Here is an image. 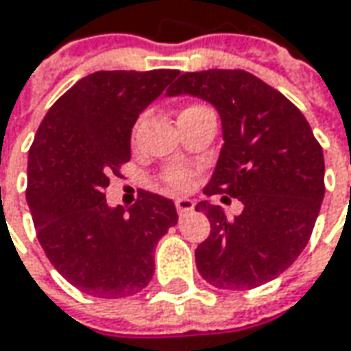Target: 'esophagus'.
<instances>
[{
    "label": "esophagus",
    "mask_w": 351,
    "mask_h": 351,
    "mask_svg": "<svg viewBox=\"0 0 351 351\" xmlns=\"http://www.w3.org/2000/svg\"><path fill=\"white\" fill-rule=\"evenodd\" d=\"M175 206H176V212H178V215H188V213L194 210V202L188 198L176 199Z\"/></svg>",
    "instance_id": "34e87169"
}]
</instances>
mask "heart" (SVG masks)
<instances>
[{
	"mask_svg": "<svg viewBox=\"0 0 351 351\" xmlns=\"http://www.w3.org/2000/svg\"><path fill=\"white\" fill-rule=\"evenodd\" d=\"M196 108H206L202 104H192V106H186L182 112H188V110H196ZM163 182L165 186H169L171 190H186L192 184V173L188 171L186 167H171L163 173Z\"/></svg>",
	"mask_w": 351,
	"mask_h": 351,
	"instance_id": "heart-1",
	"label": "heart"
}]
</instances>
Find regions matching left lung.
Returning a JSON list of instances; mask_svg holds the SVG:
<instances>
[{"label": "left lung", "mask_w": 351, "mask_h": 351, "mask_svg": "<svg viewBox=\"0 0 351 351\" xmlns=\"http://www.w3.org/2000/svg\"><path fill=\"white\" fill-rule=\"evenodd\" d=\"M167 93L217 108L225 143L204 194L245 206L233 219L210 202L196 206L212 225L196 248L199 276L219 289H252L278 278L307 247L324 198V157L307 118L245 69L186 71Z\"/></svg>", "instance_id": "1"}]
</instances>
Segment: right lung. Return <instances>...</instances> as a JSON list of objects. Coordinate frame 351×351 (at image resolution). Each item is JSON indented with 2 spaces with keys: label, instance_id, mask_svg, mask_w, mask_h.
Here are the masks:
<instances>
[{
  "label": "right lung",
  "instance_id": "obj_1",
  "mask_svg": "<svg viewBox=\"0 0 351 351\" xmlns=\"http://www.w3.org/2000/svg\"><path fill=\"white\" fill-rule=\"evenodd\" d=\"M176 69L95 71L46 112L29 152L27 202L38 243L79 291L101 299L134 295L152 282L153 252L178 221L173 199L143 190L130 210L108 208L110 176L130 161L139 112Z\"/></svg>",
  "mask_w": 351,
  "mask_h": 351
}]
</instances>
